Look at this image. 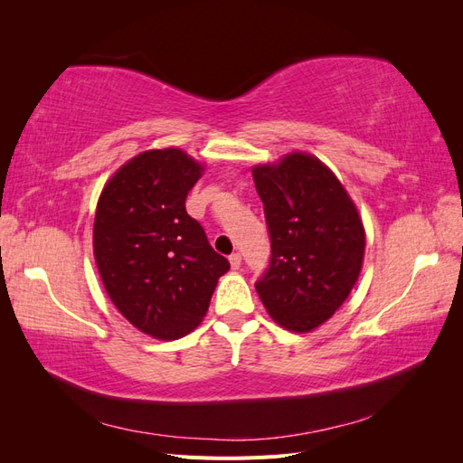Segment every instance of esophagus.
Returning <instances> with one entry per match:
<instances>
[{"label": "esophagus", "instance_id": "34e87169", "mask_svg": "<svg viewBox=\"0 0 463 463\" xmlns=\"http://www.w3.org/2000/svg\"><path fill=\"white\" fill-rule=\"evenodd\" d=\"M230 264H232L233 270L240 269V266H241V255L240 253H232L230 255Z\"/></svg>", "mask_w": 463, "mask_h": 463}]
</instances>
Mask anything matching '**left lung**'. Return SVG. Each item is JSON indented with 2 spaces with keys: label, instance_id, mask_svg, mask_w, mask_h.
I'll return each instance as SVG.
<instances>
[{
  "label": "left lung",
  "instance_id": "obj_1",
  "mask_svg": "<svg viewBox=\"0 0 463 463\" xmlns=\"http://www.w3.org/2000/svg\"><path fill=\"white\" fill-rule=\"evenodd\" d=\"M270 235V264L255 284L269 315L293 332L326 322L354 289L365 230L344 185L318 158L291 152L253 167Z\"/></svg>",
  "mask_w": 463,
  "mask_h": 463
}]
</instances>
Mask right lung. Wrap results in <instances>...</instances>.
Here are the masks:
<instances>
[{"mask_svg":"<svg viewBox=\"0 0 463 463\" xmlns=\"http://www.w3.org/2000/svg\"><path fill=\"white\" fill-rule=\"evenodd\" d=\"M203 170L179 148L146 150L123 164L98 199L92 240L102 284L135 328L160 340L197 328L230 270L185 210Z\"/></svg>","mask_w":463,"mask_h":463,"instance_id":"add662e5","label":"right lung"}]
</instances>
